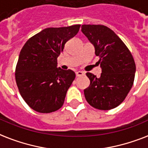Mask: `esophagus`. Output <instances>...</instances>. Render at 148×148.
<instances>
[{
    "instance_id": "1",
    "label": "esophagus",
    "mask_w": 148,
    "mask_h": 148,
    "mask_svg": "<svg viewBox=\"0 0 148 148\" xmlns=\"http://www.w3.org/2000/svg\"><path fill=\"white\" fill-rule=\"evenodd\" d=\"M85 73H83V72H82V71H78V72H76L75 73V75H76V76H82V75H84Z\"/></svg>"
}]
</instances>
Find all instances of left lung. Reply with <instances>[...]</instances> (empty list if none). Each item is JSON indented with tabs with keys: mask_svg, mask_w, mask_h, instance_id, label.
I'll list each match as a JSON object with an SVG mask.
<instances>
[{
	"mask_svg": "<svg viewBox=\"0 0 148 148\" xmlns=\"http://www.w3.org/2000/svg\"><path fill=\"white\" fill-rule=\"evenodd\" d=\"M82 32L95 48L102 69L100 77L86 73L90 86L84 95L90 105L108 110L125 99L134 84L136 65L130 50L113 31L101 25H82Z\"/></svg>",
	"mask_w": 148,
	"mask_h": 148,
	"instance_id": "obj_1",
	"label": "left lung"
}]
</instances>
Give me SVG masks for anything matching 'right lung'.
Returning <instances> with one entry per match:
<instances>
[{
    "instance_id": "1",
    "label": "right lung",
    "mask_w": 148,
    "mask_h": 148,
    "mask_svg": "<svg viewBox=\"0 0 148 148\" xmlns=\"http://www.w3.org/2000/svg\"><path fill=\"white\" fill-rule=\"evenodd\" d=\"M80 25L48 27L27 40L21 50L15 79L21 96L38 113H49L62 106L75 79L73 70L57 68V58Z\"/></svg>"
}]
</instances>
